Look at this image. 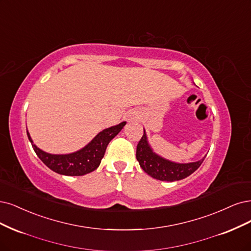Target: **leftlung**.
<instances>
[{"label":"left lung","mask_w":251,"mask_h":251,"mask_svg":"<svg viewBox=\"0 0 251 251\" xmlns=\"http://www.w3.org/2000/svg\"><path fill=\"white\" fill-rule=\"evenodd\" d=\"M137 145L136 158L140 167L151 177L160 180L175 181L186 178L201 165L204 158L191 163H176L155 153L149 143L145 129Z\"/></svg>","instance_id":"left-lung-1"}]
</instances>
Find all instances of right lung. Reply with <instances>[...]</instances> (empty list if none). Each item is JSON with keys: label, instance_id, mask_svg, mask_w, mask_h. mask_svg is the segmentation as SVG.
Segmentation results:
<instances>
[{"label": "right lung", "instance_id": "obj_1", "mask_svg": "<svg viewBox=\"0 0 251 251\" xmlns=\"http://www.w3.org/2000/svg\"><path fill=\"white\" fill-rule=\"evenodd\" d=\"M126 122L102 129L83 149L72 153L53 154L43 151L33 143L27 129V135L34 151L46 165L57 174L70 176H80L96 170L100 164L109 142L123 129Z\"/></svg>", "mask_w": 251, "mask_h": 251}]
</instances>
